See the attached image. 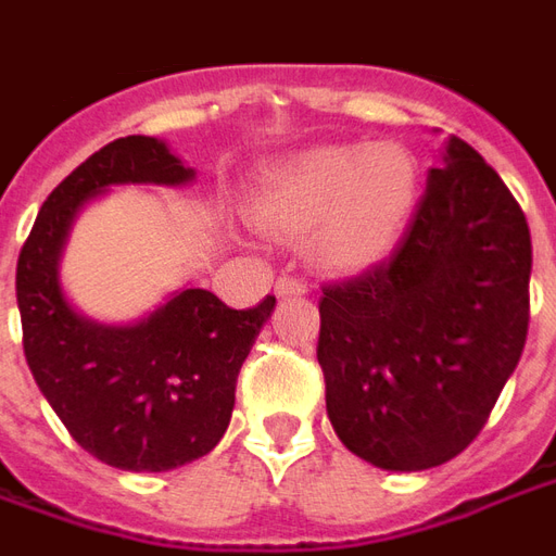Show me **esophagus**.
Here are the masks:
<instances>
[{"label": "esophagus", "mask_w": 556, "mask_h": 556, "mask_svg": "<svg viewBox=\"0 0 556 556\" xmlns=\"http://www.w3.org/2000/svg\"><path fill=\"white\" fill-rule=\"evenodd\" d=\"M274 291H277V298H298V294H306V291H309V286H306V282L298 277H279L277 286H274Z\"/></svg>", "instance_id": "obj_1"}]
</instances>
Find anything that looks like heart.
<instances>
[{"label":"heart","instance_id":"heart-1","mask_svg":"<svg viewBox=\"0 0 556 556\" xmlns=\"http://www.w3.org/2000/svg\"><path fill=\"white\" fill-rule=\"evenodd\" d=\"M414 202L417 163L408 148L318 146L258 175L253 214L270 229H309L315 262L351 274L393 253Z\"/></svg>","mask_w":556,"mask_h":556}]
</instances>
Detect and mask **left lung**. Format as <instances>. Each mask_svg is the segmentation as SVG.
<instances>
[{
	"label": "left lung",
	"instance_id": "1",
	"mask_svg": "<svg viewBox=\"0 0 556 556\" xmlns=\"http://www.w3.org/2000/svg\"><path fill=\"white\" fill-rule=\"evenodd\" d=\"M533 247L501 175L458 137L390 262L327 286L318 363L337 438L381 470H429L477 438L521 361Z\"/></svg>",
	"mask_w": 556,
	"mask_h": 556
}]
</instances>
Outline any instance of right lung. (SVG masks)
<instances>
[{"label":"right lung","instance_id":"1","mask_svg":"<svg viewBox=\"0 0 556 556\" xmlns=\"http://www.w3.org/2000/svg\"><path fill=\"white\" fill-rule=\"evenodd\" d=\"M193 181L195 169L163 139H115L47 195L20 250L17 306L35 384L71 438L118 470L160 473L217 446L241 363L277 303L267 294L253 309H231L184 286L130 325H103L71 303L62 255L91 199L125 184Z\"/></svg>","mask_w":556,"mask_h":556}]
</instances>
